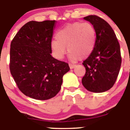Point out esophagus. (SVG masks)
<instances>
[{"label": "esophagus", "mask_w": 130, "mask_h": 130, "mask_svg": "<svg viewBox=\"0 0 130 130\" xmlns=\"http://www.w3.org/2000/svg\"><path fill=\"white\" fill-rule=\"evenodd\" d=\"M69 67H70V69H74L75 67V65L73 63H69Z\"/></svg>", "instance_id": "34e87169"}]
</instances>
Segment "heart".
Returning <instances> with one entry per match:
<instances>
[{
    "label": "heart",
    "mask_w": 130,
    "mask_h": 130,
    "mask_svg": "<svg viewBox=\"0 0 130 130\" xmlns=\"http://www.w3.org/2000/svg\"><path fill=\"white\" fill-rule=\"evenodd\" d=\"M96 42V32L89 23H69L59 29L56 39L51 41L52 55L58 60L63 58L67 49L72 61L88 58L93 52Z\"/></svg>",
    "instance_id": "heart-1"
}]
</instances>
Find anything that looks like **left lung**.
<instances>
[{
  "instance_id": "8db88e82",
  "label": "left lung",
  "mask_w": 130,
  "mask_h": 130,
  "mask_svg": "<svg viewBox=\"0 0 130 130\" xmlns=\"http://www.w3.org/2000/svg\"><path fill=\"white\" fill-rule=\"evenodd\" d=\"M84 19L95 29L96 42L93 52L83 63L86 72L82 83L89 91L104 92L113 86L120 72V46L113 29L106 21L94 15Z\"/></svg>"
}]
</instances>
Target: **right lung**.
Listing matches in <instances>:
<instances>
[{
	"label": "right lung",
	"mask_w": 130,
	"mask_h": 130,
	"mask_svg": "<svg viewBox=\"0 0 130 130\" xmlns=\"http://www.w3.org/2000/svg\"><path fill=\"white\" fill-rule=\"evenodd\" d=\"M56 21L25 24L10 44V70L19 90L26 96L47 100L60 91L67 63L54 58L50 43Z\"/></svg>",
	"instance_id": "obj_1"
}]
</instances>
